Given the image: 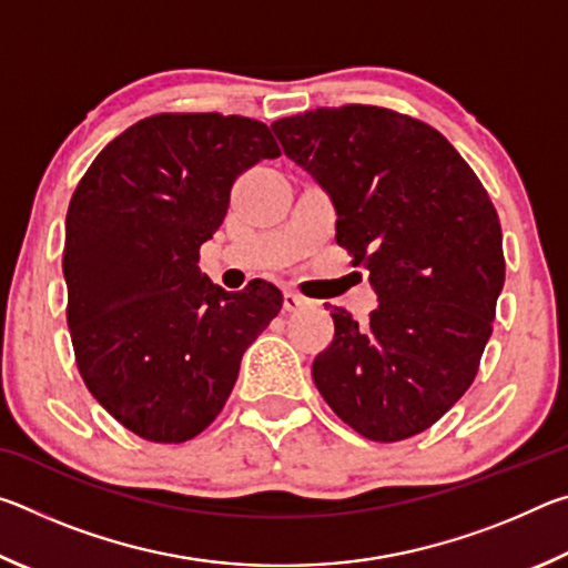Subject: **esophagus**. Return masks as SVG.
Here are the masks:
<instances>
[{
  "mask_svg": "<svg viewBox=\"0 0 568 568\" xmlns=\"http://www.w3.org/2000/svg\"><path fill=\"white\" fill-rule=\"evenodd\" d=\"M311 305H313L311 297H305V295L295 293V291H287V293H285V303H283V307H285L287 313L305 311V307H311Z\"/></svg>",
  "mask_w": 568,
  "mask_h": 568,
  "instance_id": "esophagus-1",
  "label": "esophagus"
}]
</instances>
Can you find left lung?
Instances as JSON below:
<instances>
[{
  "label": "left lung",
  "mask_w": 568,
  "mask_h": 568,
  "mask_svg": "<svg viewBox=\"0 0 568 568\" xmlns=\"http://www.w3.org/2000/svg\"><path fill=\"white\" fill-rule=\"evenodd\" d=\"M285 155L333 197L335 243L368 267V321L335 305L313 381L335 416L381 444L434 426L474 383L506 263L476 172L436 128L376 104L273 122Z\"/></svg>",
  "instance_id": "left-lung-1"
}]
</instances>
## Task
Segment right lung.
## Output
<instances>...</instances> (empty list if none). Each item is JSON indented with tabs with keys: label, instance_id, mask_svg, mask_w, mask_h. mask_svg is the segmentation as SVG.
<instances>
[{
	"label": "right lung",
	"instance_id": "right-lung-1",
	"mask_svg": "<svg viewBox=\"0 0 568 568\" xmlns=\"http://www.w3.org/2000/svg\"><path fill=\"white\" fill-rule=\"evenodd\" d=\"M265 158L281 148L261 120L162 112L118 134L70 200L62 271L77 368L152 444L203 434L283 307L273 283L227 293L197 267L235 180Z\"/></svg>",
	"mask_w": 568,
	"mask_h": 568
}]
</instances>
